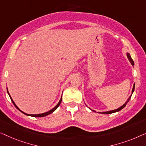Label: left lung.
I'll use <instances>...</instances> for the list:
<instances>
[{"instance_id":"left-lung-1","label":"left lung","mask_w":146,"mask_h":146,"mask_svg":"<svg viewBox=\"0 0 146 146\" xmlns=\"http://www.w3.org/2000/svg\"><path fill=\"white\" fill-rule=\"evenodd\" d=\"M127 57H128V59H129V60H130V63H131V64L132 65V66H134V61H133V59H132V57H131L130 55L129 54V53H127ZM134 89H135V83L134 84V86H133V89H132V93H133V92H134ZM131 96H132V95H131V96H130V97H129V98L128 99V100H127V101L126 102V103H125L124 104H123V105H122V106H121V107H120L119 108H118V109H116V110H111V111L103 112H99V113H101V114H112V113H114V112H116L120 111V110H122L123 108H124L125 106H126V104L128 103V101H129V100H130V99L131 98Z\"/></svg>"}]
</instances>
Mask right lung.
Segmentation results:
<instances>
[{"label": "right lung", "instance_id": "1", "mask_svg": "<svg viewBox=\"0 0 146 146\" xmlns=\"http://www.w3.org/2000/svg\"><path fill=\"white\" fill-rule=\"evenodd\" d=\"M7 92H8V91H7ZM8 93H9V92H8ZM9 96H10V94H9ZM10 98H11V100H12V103H13V104H14V106H15V107H16V108H17V109H18V110H19L20 112H22V113H23V114H24L27 115V116H34V117H44V116H48V115H49V114H50L51 113H52V112H54V111H55V110H56V109H57V108L59 107V105H60V104H61V100H62V98H61V100H59V102H58V104H57V105H56V106H55V107L53 108V109H52V110H50V111H48V112H45V113L40 114H26V113H25V112H22V110H20L19 109V108H18V106L16 105V104H15V103H14V102L13 101V100H12V98H11V96H10Z\"/></svg>", "mask_w": 146, "mask_h": 146}]
</instances>
